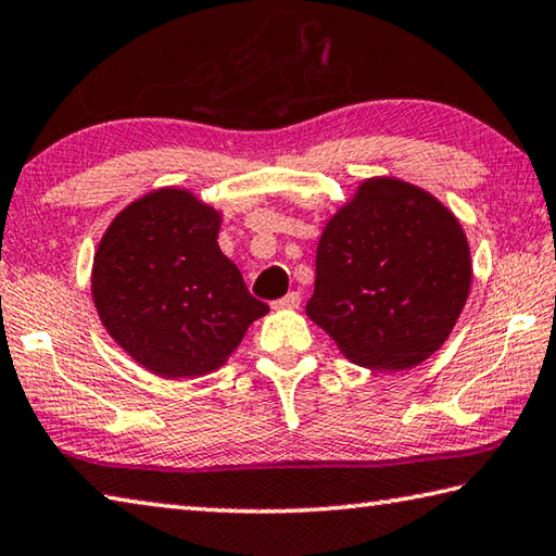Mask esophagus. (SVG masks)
Listing matches in <instances>:
<instances>
[{"instance_id":"1","label":"esophagus","mask_w":556,"mask_h":556,"mask_svg":"<svg viewBox=\"0 0 556 556\" xmlns=\"http://www.w3.org/2000/svg\"><path fill=\"white\" fill-rule=\"evenodd\" d=\"M299 304H301V294H299V291H289L287 296L277 299L275 304H271V308H277V311H291V308H299Z\"/></svg>"}]
</instances>
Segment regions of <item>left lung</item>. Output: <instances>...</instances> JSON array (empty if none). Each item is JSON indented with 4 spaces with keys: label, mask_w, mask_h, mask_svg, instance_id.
<instances>
[{
    "label": "left lung",
    "mask_w": 556,
    "mask_h": 556,
    "mask_svg": "<svg viewBox=\"0 0 556 556\" xmlns=\"http://www.w3.org/2000/svg\"><path fill=\"white\" fill-rule=\"evenodd\" d=\"M469 287L452 211L408 181L371 177L323 228L306 313L355 365L410 369L447 340Z\"/></svg>",
    "instance_id": "8db88e82"
}]
</instances>
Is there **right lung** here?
<instances>
[{
    "mask_svg": "<svg viewBox=\"0 0 556 556\" xmlns=\"http://www.w3.org/2000/svg\"><path fill=\"white\" fill-rule=\"evenodd\" d=\"M220 214L187 189L136 199L94 252L99 318L130 359L165 379L226 365L245 330L269 311L218 248Z\"/></svg>",
    "mask_w": 556,
    "mask_h": 556,
    "instance_id": "1",
    "label": "right lung"
}]
</instances>
